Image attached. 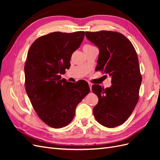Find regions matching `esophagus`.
<instances>
[{
  "mask_svg": "<svg viewBox=\"0 0 160 160\" xmlns=\"http://www.w3.org/2000/svg\"><path fill=\"white\" fill-rule=\"evenodd\" d=\"M88 84H89V87H90V89H91V88H92V85H93V84H92L91 83H90V82H89V83H88Z\"/></svg>",
  "mask_w": 160,
  "mask_h": 160,
  "instance_id": "34e87169",
  "label": "esophagus"
}]
</instances>
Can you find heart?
<instances>
[{
	"mask_svg": "<svg viewBox=\"0 0 160 160\" xmlns=\"http://www.w3.org/2000/svg\"><path fill=\"white\" fill-rule=\"evenodd\" d=\"M91 47H93V46H92V45H89V44H87V45H84V47H83V50H84V49H89V48H91Z\"/></svg>",
	"mask_w": 160,
	"mask_h": 160,
	"instance_id": "obj_1",
	"label": "heart"
}]
</instances>
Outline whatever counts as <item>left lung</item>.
Listing matches in <instances>:
<instances>
[{
    "instance_id": "1",
    "label": "left lung",
    "mask_w": 160,
    "mask_h": 160,
    "mask_svg": "<svg viewBox=\"0 0 160 160\" xmlns=\"http://www.w3.org/2000/svg\"><path fill=\"white\" fill-rule=\"evenodd\" d=\"M86 37L99 48L96 71L111 77L110 88L92 85L99 101L93 108L96 120L107 128L123 124L139 100L142 83L139 61L132 43L123 34L109 31H87Z\"/></svg>"
}]
</instances>
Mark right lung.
<instances>
[{
    "label": "right lung",
    "instance_id": "right-lung-1",
    "mask_svg": "<svg viewBox=\"0 0 160 160\" xmlns=\"http://www.w3.org/2000/svg\"><path fill=\"white\" fill-rule=\"evenodd\" d=\"M84 31L54 32L38 37L28 51L25 89L32 108L49 126L61 128L73 119L75 109L90 92L85 81L69 83L61 75L70 67L71 55L79 47Z\"/></svg>",
    "mask_w": 160,
    "mask_h": 160
}]
</instances>
